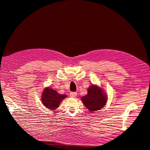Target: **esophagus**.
<instances>
[{"instance_id":"34e87169","label":"esophagus","mask_w":150,"mask_h":150,"mask_svg":"<svg viewBox=\"0 0 150 150\" xmlns=\"http://www.w3.org/2000/svg\"><path fill=\"white\" fill-rule=\"evenodd\" d=\"M76 95H77V93H76V92H71L70 93H69V96H70L71 97H73V98L75 97L76 96Z\"/></svg>"}]
</instances>
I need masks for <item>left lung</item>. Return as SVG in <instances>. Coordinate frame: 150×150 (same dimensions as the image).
<instances>
[{"label":"left lung","mask_w":150,"mask_h":150,"mask_svg":"<svg viewBox=\"0 0 150 150\" xmlns=\"http://www.w3.org/2000/svg\"><path fill=\"white\" fill-rule=\"evenodd\" d=\"M81 100L90 112L97 111L105 105L107 95L102 88L96 85H92L88 89V94L81 97Z\"/></svg>","instance_id":"obj_1"}]
</instances>
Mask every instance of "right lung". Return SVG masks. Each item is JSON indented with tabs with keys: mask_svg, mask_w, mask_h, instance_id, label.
I'll return each instance as SVG.
<instances>
[{
	"mask_svg": "<svg viewBox=\"0 0 150 150\" xmlns=\"http://www.w3.org/2000/svg\"><path fill=\"white\" fill-rule=\"evenodd\" d=\"M67 95L59 94L55 90L50 87L45 88L41 95V102L47 109L51 110L56 109L61 101L66 98Z\"/></svg>",
	"mask_w": 150,
	"mask_h": 150,
	"instance_id": "right-lung-1",
	"label": "right lung"
}]
</instances>
